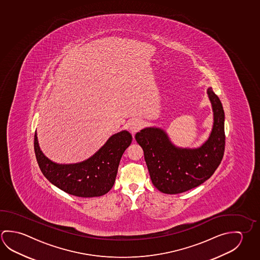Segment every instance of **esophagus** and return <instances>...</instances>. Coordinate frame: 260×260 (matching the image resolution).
Wrapping results in <instances>:
<instances>
[{
  "instance_id": "esophagus-1",
  "label": "esophagus",
  "mask_w": 260,
  "mask_h": 260,
  "mask_svg": "<svg viewBox=\"0 0 260 260\" xmlns=\"http://www.w3.org/2000/svg\"><path fill=\"white\" fill-rule=\"evenodd\" d=\"M142 121L141 119H132L129 122H128V128L132 132V134L136 133L137 132H139L142 127Z\"/></svg>"
}]
</instances>
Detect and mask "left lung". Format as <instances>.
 I'll return each mask as SVG.
<instances>
[{
  "label": "left lung",
  "instance_id": "8db88e82",
  "mask_svg": "<svg viewBox=\"0 0 260 260\" xmlns=\"http://www.w3.org/2000/svg\"><path fill=\"white\" fill-rule=\"evenodd\" d=\"M212 105V131L200 148L176 147L162 128L149 127L135 135L154 186L166 194H179L209 179L219 166L225 150V113L221 102L209 87Z\"/></svg>",
  "mask_w": 260,
  "mask_h": 260
}]
</instances>
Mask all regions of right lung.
I'll return each instance as SVG.
<instances>
[{"mask_svg": "<svg viewBox=\"0 0 260 260\" xmlns=\"http://www.w3.org/2000/svg\"><path fill=\"white\" fill-rule=\"evenodd\" d=\"M132 141V134L122 131L84 161L57 164L43 153L35 132V151L41 171L51 184L73 196L92 198L103 196L113 187L120 158Z\"/></svg>", "mask_w": 260, "mask_h": 260, "instance_id": "1", "label": "right lung"}]
</instances>
